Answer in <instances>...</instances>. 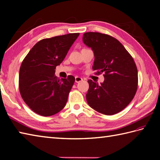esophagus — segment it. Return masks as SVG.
<instances>
[{
    "label": "esophagus",
    "mask_w": 160,
    "mask_h": 160,
    "mask_svg": "<svg viewBox=\"0 0 160 160\" xmlns=\"http://www.w3.org/2000/svg\"><path fill=\"white\" fill-rule=\"evenodd\" d=\"M75 81H76V82H80L81 81H82V78L79 76H76L75 77Z\"/></svg>",
    "instance_id": "34e87169"
}]
</instances>
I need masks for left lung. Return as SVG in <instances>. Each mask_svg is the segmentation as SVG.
<instances>
[{
  "label": "left lung",
  "instance_id": "1",
  "mask_svg": "<svg viewBox=\"0 0 160 160\" xmlns=\"http://www.w3.org/2000/svg\"><path fill=\"white\" fill-rule=\"evenodd\" d=\"M83 42L93 51V70L104 73L101 84L89 80L87 103L104 115L116 114L133 99L138 89V69L134 60L118 40L109 35L87 32Z\"/></svg>",
  "mask_w": 160,
  "mask_h": 160
}]
</instances>
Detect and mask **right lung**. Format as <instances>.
I'll list each match as a JSON object with an SVG mask.
<instances>
[{"mask_svg": "<svg viewBox=\"0 0 160 160\" xmlns=\"http://www.w3.org/2000/svg\"><path fill=\"white\" fill-rule=\"evenodd\" d=\"M79 35L73 33L42 39L24 58L20 68L19 91L24 102L36 113L51 116L65 107L75 78L59 79L55 69Z\"/></svg>", "mask_w": 160, "mask_h": 160, "instance_id": "obj_1", "label": "right lung"}]
</instances>
